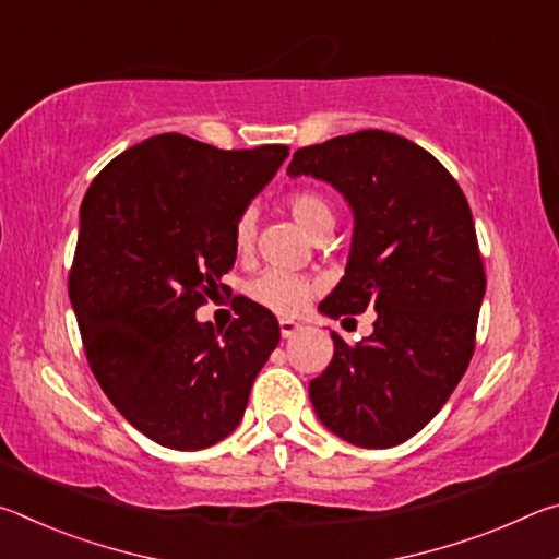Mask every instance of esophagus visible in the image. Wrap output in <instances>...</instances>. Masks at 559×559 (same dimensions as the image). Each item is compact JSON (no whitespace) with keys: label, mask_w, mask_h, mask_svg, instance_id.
Returning a JSON list of instances; mask_svg holds the SVG:
<instances>
[{"label":"esophagus","mask_w":559,"mask_h":559,"mask_svg":"<svg viewBox=\"0 0 559 559\" xmlns=\"http://www.w3.org/2000/svg\"><path fill=\"white\" fill-rule=\"evenodd\" d=\"M278 325H281V335L283 337H293V335L298 333V330H302L300 323H296V320H288V318H281Z\"/></svg>","instance_id":"1"}]
</instances>
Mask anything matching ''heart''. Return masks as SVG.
I'll use <instances>...</instances> for the list:
<instances>
[{"label": "heart", "instance_id": "heart-1", "mask_svg": "<svg viewBox=\"0 0 559 559\" xmlns=\"http://www.w3.org/2000/svg\"><path fill=\"white\" fill-rule=\"evenodd\" d=\"M286 210L308 236H318L320 231H333L335 226L333 204H330L325 194L316 192V189H293L286 197ZM253 236H257V216L249 210L236 219L234 226L236 251H249L253 246ZM246 290H249V296L257 300L259 306L273 310V313L296 316L308 306V300L313 298L316 288L306 276L271 269L263 271L259 278H253Z\"/></svg>", "mask_w": 559, "mask_h": 559}]
</instances>
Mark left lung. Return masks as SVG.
<instances>
[{"label": "left lung", "mask_w": 559, "mask_h": 559, "mask_svg": "<svg viewBox=\"0 0 559 559\" xmlns=\"http://www.w3.org/2000/svg\"><path fill=\"white\" fill-rule=\"evenodd\" d=\"M288 175L325 179L355 214L345 276L320 310H374L370 337L347 345L333 333L310 402L340 439L396 447L439 414L476 347L486 271L471 206L437 157L384 130L300 147Z\"/></svg>", "instance_id": "1"}]
</instances>
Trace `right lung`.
<instances>
[{
	"label": "right lung",
	"instance_id": "add662e5",
	"mask_svg": "<svg viewBox=\"0 0 559 559\" xmlns=\"http://www.w3.org/2000/svg\"><path fill=\"white\" fill-rule=\"evenodd\" d=\"M286 157V145L219 150L165 132L110 159L83 197L69 273L83 349L112 406L159 447L229 437L278 345V320L249 298L226 330L194 313L229 293L236 219Z\"/></svg>",
	"mask_w": 559,
	"mask_h": 559
}]
</instances>
